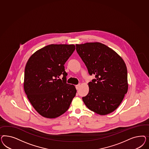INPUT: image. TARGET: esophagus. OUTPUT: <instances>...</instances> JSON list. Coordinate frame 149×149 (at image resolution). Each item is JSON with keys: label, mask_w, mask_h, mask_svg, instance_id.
I'll list each match as a JSON object with an SVG mask.
<instances>
[{"label": "esophagus", "mask_w": 149, "mask_h": 149, "mask_svg": "<svg viewBox=\"0 0 149 149\" xmlns=\"http://www.w3.org/2000/svg\"><path fill=\"white\" fill-rule=\"evenodd\" d=\"M80 84L77 85H76V86H75L76 89H77V90H79V88H80Z\"/></svg>", "instance_id": "1"}]
</instances>
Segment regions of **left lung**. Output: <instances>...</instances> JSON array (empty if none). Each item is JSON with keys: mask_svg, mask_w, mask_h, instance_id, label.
Segmentation results:
<instances>
[{"mask_svg": "<svg viewBox=\"0 0 149 149\" xmlns=\"http://www.w3.org/2000/svg\"><path fill=\"white\" fill-rule=\"evenodd\" d=\"M77 52L95 79L82 100L91 111L105 115L115 111L128 91L127 70L122 57L100 42L76 44Z\"/></svg>", "mask_w": 149, "mask_h": 149, "instance_id": "obj_1", "label": "left lung"}]
</instances>
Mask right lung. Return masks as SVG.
Listing matches in <instances>:
<instances>
[{
	"instance_id": "obj_1",
	"label": "right lung",
	"mask_w": 149,
	"mask_h": 149,
	"mask_svg": "<svg viewBox=\"0 0 149 149\" xmlns=\"http://www.w3.org/2000/svg\"><path fill=\"white\" fill-rule=\"evenodd\" d=\"M75 49L73 44H51L36 51L28 60L23 87L33 108L43 117L54 118L65 113L76 95L66 82L64 64ZM63 74V80L58 79Z\"/></svg>"
}]
</instances>
